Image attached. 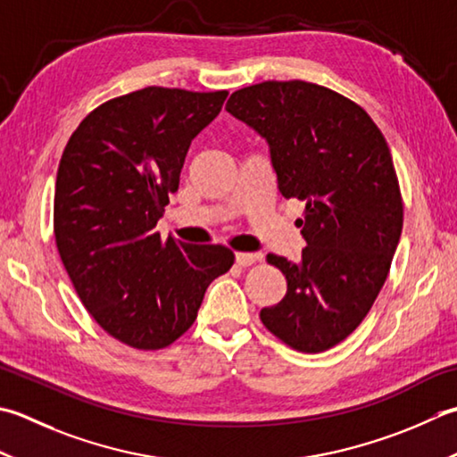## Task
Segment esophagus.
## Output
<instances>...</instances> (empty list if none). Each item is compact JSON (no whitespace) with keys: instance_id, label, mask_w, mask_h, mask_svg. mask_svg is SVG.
<instances>
[{"instance_id":"1","label":"esophagus","mask_w":457,"mask_h":457,"mask_svg":"<svg viewBox=\"0 0 457 457\" xmlns=\"http://www.w3.org/2000/svg\"><path fill=\"white\" fill-rule=\"evenodd\" d=\"M255 262H257V255L255 253H244V252L236 253V263L239 267H249V265L255 263Z\"/></svg>"}]
</instances>
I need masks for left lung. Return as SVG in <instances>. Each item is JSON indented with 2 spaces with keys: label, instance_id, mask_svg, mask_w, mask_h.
Here are the masks:
<instances>
[{
  "label": "left lung",
  "instance_id": "8db88e82",
  "mask_svg": "<svg viewBox=\"0 0 457 457\" xmlns=\"http://www.w3.org/2000/svg\"><path fill=\"white\" fill-rule=\"evenodd\" d=\"M226 111L270 146L283 198L305 202L297 263L270 253L287 293L259 312L301 353H323L361 325L402 234V198L386 140L359 104L305 80L239 88Z\"/></svg>",
  "mask_w": 457,
  "mask_h": 457
}]
</instances>
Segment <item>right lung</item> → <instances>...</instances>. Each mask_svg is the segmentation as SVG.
I'll return each mask as SVG.
<instances>
[{
	"label": "right lung",
	"mask_w": 457,
	"mask_h": 457,
	"mask_svg": "<svg viewBox=\"0 0 457 457\" xmlns=\"http://www.w3.org/2000/svg\"><path fill=\"white\" fill-rule=\"evenodd\" d=\"M226 96L146 87L95 109L62 152L55 186L61 262L96 323L140 351L182 337L210 283L234 265L228 247L156 231L192 140Z\"/></svg>",
	"instance_id": "obj_1"
}]
</instances>
